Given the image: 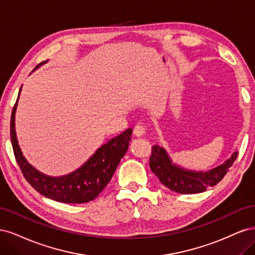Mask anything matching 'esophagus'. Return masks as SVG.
Returning <instances> with one entry per match:
<instances>
[{"instance_id": "esophagus-1", "label": "esophagus", "mask_w": 255, "mask_h": 255, "mask_svg": "<svg viewBox=\"0 0 255 255\" xmlns=\"http://www.w3.org/2000/svg\"><path fill=\"white\" fill-rule=\"evenodd\" d=\"M145 128L142 126V125H136L134 128H133V134L137 137L139 136H143L145 134Z\"/></svg>"}]
</instances>
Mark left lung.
Instances as JSON below:
<instances>
[{
	"label": "left lung",
	"instance_id": "obj_1",
	"mask_svg": "<svg viewBox=\"0 0 255 255\" xmlns=\"http://www.w3.org/2000/svg\"><path fill=\"white\" fill-rule=\"evenodd\" d=\"M238 152L233 154L221 165L208 171L187 170L172 164L166 150L159 145L152 146L149 166L161 183L169 190L179 194H197L207 191V187L214 186L223 180L233 165Z\"/></svg>",
	"mask_w": 255,
	"mask_h": 255
}]
</instances>
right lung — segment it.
<instances>
[{"mask_svg": "<svg viewBox=\"0 0 255 255\" xmlns=\"http://www.w3.org/2000/svg\"><path fill=\"white\" fill-rule=\"evenodd\" d=\"M18 101L19 96L11 112L10 138L15 160L24 178L41 195L56 201L85 203L94 200L110 182L121 159L128 150L132 129L129 128L109 139L77 170L61 177H50L32 167L22 154L14 129V114Z\"/></svg>", "mask_w": 255, "mask_h": 255, "instance_id": "obj_1", "label": "right lung"}]
</instances>
